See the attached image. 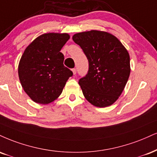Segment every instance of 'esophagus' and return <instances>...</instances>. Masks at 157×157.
<instances>
[{"label":"esophagus","mask_w":157,"mask_h":157,"mask_svg":"<svg viewBox=\"0 0 157 157\" xmlns=\"http://www.w3.org/2000/svg\"><path fill=\"white\" fill-rule=\"evenodd\" d=\"M72 72H73V75H76V73H77L76 69H72Z\"/></svg>","instance_id":"34e87169"}]
</instances>
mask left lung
<instances>
[{
	"mask_svg": "<svg viewBox=\"0 0 157 157\" xmlns=\"http://www.w3.org/2000/svg\"><path fill=\"white\" fill-rule=\"evenodd\" d=\"M73 41L83 50L89 63L80 79L84 97L94 106L112 105L119 98L130 75V58L122 43L111 33L92 30L77 33Z\"/></svg>",
	"mask_w": 157,
	"mask_h": 157,
	"instance_id": "8db88e82",
	"label": "left lung"
}]
</instances>
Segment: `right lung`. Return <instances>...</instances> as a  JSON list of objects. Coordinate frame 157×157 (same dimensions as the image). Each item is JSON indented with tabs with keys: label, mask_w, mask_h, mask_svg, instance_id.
Masks as SVG:
<instances>
[{
	"label": "right lung",
	"mask_w": 157,
	"mask_h": 157,
	"mask_svg": "<svg viewBox=\"0 0 157 157\" xmlns=\"http://www.w3.org/2000/svg\"><path fill=\"white\" fill-rule=\"evenodd\" d=\"M69 38L68 33H44L25 50L18 66L19 79L36 103L47 105L57 99L73 75L64 67V56L60 52Z\"/></svg>",
	"instance_id": "1"
}]
</instances>
